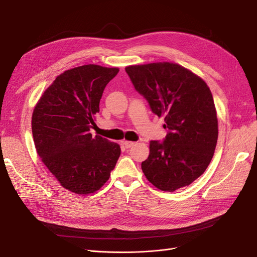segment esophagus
I'll use <instances>...</instances> for the list:
<instances>
[{
  "mask_svg": "<svg viewBox=\"0 0 257 257\" xmlns=\"http://www.w3.org/2000/svg\"><path fill=\"white\" fill-rule=\"evenodd\" d=\"M122 145L123 146H124L126 149H130L131 147H133V146H134L135 145V142H133V141H122Z\"/></svg>",
  "mask_w": 257,
  "mask_h": 257,
  "instance_id": "34e87169",
  "label": "esophagus"
}]
</instances>
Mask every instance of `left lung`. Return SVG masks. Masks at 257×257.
I'll use <instances>...</instances> for the list:
<instances>
[{
  "mask_svg": "<svg viewBox=\"0 0 257 257\" xmlns=\"http://www.w3.org/2000/svg\"><path fill=\"white\" fill-rule=\"evenodd\" d=\"M125 70L169 131L164 141L150 142L143 174L161 191L189 186L207 170L217 143L218 120L209 86L176 63L130 65Z\"/></svg>",
  "mask_w": 257,
  "mask_h": 257,
  "instance_id": "left-lung-1",
  "label": "left lung"
}]
</instances>
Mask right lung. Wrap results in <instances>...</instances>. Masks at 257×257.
Returning <instances> with one entry per match:
<instances>
[{
    "instance_id": "add662e5",
    "label": "right lung",
    "mask_w": 257,
    "mask_h": 257,
    "mask_svg": "<svg viewBox=\"0 0 257 257\" xmlns=\"http://www.w3.org/2000/svg\"><path fill=\"white\" fill-rule=\"evenodd\" d=\"M117 67L82 65L59 75L39 99L32 118L35 147L61 186L79 195L104 186L120 156L118 143L96 135V114Z\"/></svg>"
}]
</instances>
